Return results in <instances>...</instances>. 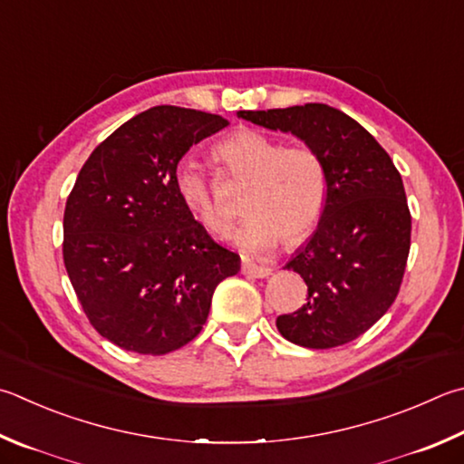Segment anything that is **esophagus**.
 I'll return each mask as SVG.
<instances>
[{
    "instance_id": "34e87169",
    "label": "esophagus",
    "mask_w": 464,
    "mask_h": 464,
    "mask_svg": "<svg viewBox=\"0 0 464 464\" xmlns=\"http://www.w3.org/2000/svg\"><path fill=\"white\" fill-rule=\"evenodd\" d=\"M241 272L246 274V276H249V277H267V276H272V267L257 266V264H254V261L243 259V264H241Z\"/></svg>"
}]
</instances>
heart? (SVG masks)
Instances as JSON below:
<instances>
[{
  "label": "heart",
  "instance_id": "b5f03b06",
  "mask_svg": "<svg viewBox=\"0 0 464 464\" xmlns=\"http://www.w3.org/2000/svg\"><path fill=\"white\" fill-rule=\"evenodd\" d=\"M213 158L235 180L246 184L241 210L247 215L231 235L247 254H266L277 239L294 246L314 229L326 200V166L316 150L284 146L257 130H237L213 150ZM180 203L210 233H223L229 218L213 198L210 182L195 164L174 170Z\"/></svg>",
  "mask_w": 464,
  "mask_h": 464
}]
</instances>
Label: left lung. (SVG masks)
I'll use <instances>...</instances> for the list:
<instances>
[{"instance_id": "left-lung-1", "label": "left lung", "mask_w": 464, "mask_h": 464, "mask_svg": "<svg viewBox=\"0 0 464 464\" xmlns=\"http://www.w3.org/2000/svg\"><path fill=\"white\" fill-rule=\"evenodd\" d=\"M241 120L292 133L326 166V200L314 233L285 264L308 285L284 339L306 349L355 341L393 304L410 254L411 217L392 158L363 125L323 103L237 111Z\"/></svg>"}]
</instances>
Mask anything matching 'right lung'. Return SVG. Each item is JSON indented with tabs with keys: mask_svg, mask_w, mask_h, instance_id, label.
<instances>
[{
	"mask_svg": "<svg viewBox=\"0 0 464 464\" xmlns=\"http://www.w3.org/2000/svg\"><path fill=\"white\" fill-rule=\"evenodd\" d=\"M221 115L158 105L99 144L64 208L63 257L89 323L125 351L166 355L207 323L215 288L241 267L180 203L174 170L227 128Z\"/></svg>",
	"mask_w": 464,
	"mask_h": 464,
	"instance_id": "add662e5",
	"label": "right lung"
}]
</instances>
